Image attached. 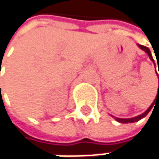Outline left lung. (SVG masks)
Wrapping results in <instances>:
<instances>
[{
  "label": "left lung",
  "instance_id": "obj_1",
  "mask_svg": "<svg viewBox=\"0 0 159 159\" xmlns=\"http://www.w3.org/2000/svg\"><path fill=\"white\" fill-rule=\"evenodd\" d=\"M140 48H142L143 50H144L147 54H148V56H149V58L151 59V61L154 62V59H153V57H152V54H151V52H150V50H149V48H147V47H145V46H143V45H138ZM159 69V67H158ZM159 75V73H158ZM158 92H159V85H158ZM157 95H158V93H157ZM155 102V101H154ZM154 106V103H152V105L147 109V111H145V112H143V114H141V115H139V116H136V117H134V118H131V119H120V118H115L116 119V120L117 121H119V122H121V123H129V122H135V121H137V120H141L142 118H143L144 116H146L147 115V113L149 112V111H151V109H152V107Z\"/></svg>",
  "mask_w": 159,
  "mask_h": 159
}]
</instances>
